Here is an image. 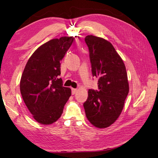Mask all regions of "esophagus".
Here are the masks:
<instances>
[{"label": "esophagus", "instance_id": "1", "mask_svg": "<svg viewBox=\"0 0 158 158\" xmlns=\"http://www.w3.org/2000/svg\"><path fill=\"white\" fill-rule=\"evenodd\" d=\"M77 89H75V88H73L72 89V94L73 95L77 93Z\"/></svg>", "mask_w": 158, "mask_h": 158}]
</instances>
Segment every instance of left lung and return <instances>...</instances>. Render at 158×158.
Listing matches in <instances>:
<instances>
[{
	"label": "left lung",
	"instance_id": "8db88e82",
	"mask_svg": "<svg viewBox=\"0 0 158 158\" xmlns=\"http://www.w3.org/2000/svg\"><path fill=\"white\" fill-rule=\"evenodd\" d=\"M93 77L98 78V89L88 90L83 104L87 118L98 128L110 126L118 119L129 92L125 64L113 45L98 36L88 35Z\"/></svg>",
	"mask_w": 158,
	"mask_h": 158
}]
</instances>
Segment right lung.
I'll list each match as a JSON object with an SVG mask.
<instances>
[{
    "mask_svg": "<svg viewBox=\"0 0 158 158\" xmlns=\"http://www.w3.org/2000/svg\"><path fill=\"white\" fill-rule=\"evenodd\" d=\"M74 37L50 40L35 50L26 63L19 88L26 106L36 122L43 125L56 122L71 96V89L59 79L60 61L72 45Z\"/></svg>",
    "mask_w": 158,
    "mask_h": 158,
    "instance_id": "1",
    "label": "right lung"
}]
</instances>
